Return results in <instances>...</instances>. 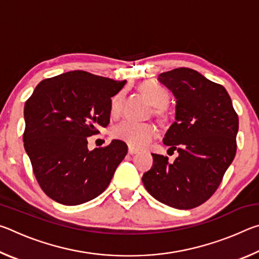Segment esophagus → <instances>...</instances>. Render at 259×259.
Listing matches in <instances>:
<instances>
[{"mask_svg":"<svg viewBox=\"0 0 259 259\" xmlns=\"http://www.w3.org/2000/svg\"><path fill=\"white\" fill-rule=\"evenodd\" d=\"M128 153L130 155H134V154H137L138 153V151L136 150V148H134V147H131V146H129V148H128Z\"/></svg>","mask_w":259,"mask_h":259,"instance_id":"1","label":"esophagus"}]
</instances>
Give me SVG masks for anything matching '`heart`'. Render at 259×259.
<instances>
[{"mask_svg": "<svg viewBox=\"0 0 259 259\" xmlns=\"http://www.w3.org/2000/svg\"><path fill=\"white\" fill-rule=\"evenodd\" d=\"M139 89L154 105V114L160 119L165 116V106L169 103L170 96L163 87L153 81H145L140 84ZM123 94L119 93L112 98L111 113L117 116L122 109ZM156 128L148 122H136L133 120H123L113 129V137L122 140L133 147H143L147 145L155 137Z\"/></svg>", "mask_w": 259, "mask_h": 259, "instance_id": "heart-1", "label": "heart"}]
</instances>
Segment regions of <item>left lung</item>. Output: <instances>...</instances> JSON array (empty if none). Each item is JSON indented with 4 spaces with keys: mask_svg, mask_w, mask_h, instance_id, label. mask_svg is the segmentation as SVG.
Masks as SVG:
<instances>
[{
    "mask_svg": "<svg viewBox=\"0 0 259 259\" xmlns=\"http://www.w3.org/2000/svg\"><path fill=\"white\" fill-rule=\"evenodd\" d=\"M176 98V121L163 138L177 151L172 163L153 155L143 184L160 202L176 209H192L205 202L222 183L236 153L239 117L223 85L194 69L181 67L157 78Z\"/></svg>",
    "mask_w": 259,
    "mask_h": 259,
    "instance_id": "obj_1",
    "label": "left lung"
}]
</instances>
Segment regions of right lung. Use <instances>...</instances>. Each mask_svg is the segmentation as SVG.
<instances>
[{
    "label": "right lung",
    "mask_w": 259,
    "mask_h": 259,
    "mask_svg": "<svg viewBox=\"0 0 259 259\" xmlns=\"http://www.w3.org/2000/svg\"><path fill=\"white\" fill-rule=\"evenodd\" d=\"M125 83L72 71L41 81L25 103V151L38 185L56 202H88L111 183L128 146L114 139L89 151L88 137L108 125L111 98Z\"/></svg>",
    "instance_id": "right-lung-1"
}]
</instances>
